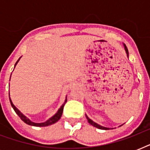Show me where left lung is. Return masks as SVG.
<instances>
[{
    "instance_id": "obj_1",
    "label": "left lung",
    "mask_w": 150,
    "mask_h": 150,
    "mask_svg": "<svg viewBox=\"0 0 150 150\" xmlns=\"http://www.w3.org/2000/svg\"><path fill=\"white\" fill-rule=\"evenodd\" d=\"M124 47H125V50L126 51V54H127V57H128V48H127V47H126L125 44H124ZM86 117L87 120H88V122H89L90 125H92L93 126H94V127H96V128H100V129H102V130H109L110 128H106V127H103V126L100 125H98V124H96V122H94V121H93L91 120V119H89L88 117L86 115ZM112 129H114V128H112Z\"/></svg>"
}]
</instances>
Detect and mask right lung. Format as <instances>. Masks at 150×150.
I'll return each mask as SVG.
<instances>
[{"mask_svg": "<svg viewBox=\"0 0 150 150\" xmlns=\"http://www.w3.org/2000/svg\"><path fill=\"white\" fill-rule=\"evenodd\" d=\"M19 59H18V60L17 61V62L15 63V65L17 64L18 62V61H19ZM9 99H10V97H9ZM10 102H11V107H13V109H14V110L15 111V113H16L18 115V117H19L20 118L22 119V121H24L25 123L27 124V125H29L36 126V127H45V126L50 125H53V124L56 123L57 121H58L59 119L61 118V115H62V113H63L64 107V104H65V103L67 102V99H66L65 101H64V104L61 107V108L58 110V111L57 112L56 114H54V116L52 117H50V119H48L47 121H45V122H43V123H35V122H33V121H31L29 118H27L25 116V115H23V114H22V113H21V112H20L19 110H18L16 107H15V105L13 104L12 102H11V99H10Z\"/></svg>", "mask_w": 150, "mask_h": 150, "instance_id": "add662e5", "label": "right lung"}]
</instances>
